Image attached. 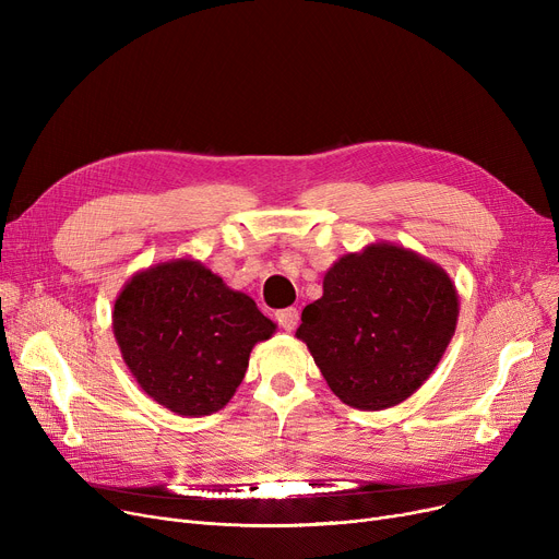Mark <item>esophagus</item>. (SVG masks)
Instances as JSON below:
<instances>
[{"instance_id": "obj_1", "label": "esophagus", "mask_w": 559, "mask_h": 559, "mask_svg": "<svg viewBox=\"0 0 559 559\" xmlns=\"http://www.w3.org/2000/svg\"><path fill=\"white\" fill-rule=\"evenodd\" d=\"M276 321L283 331H295L299 324V310L297 308H283L276 312Z\"/></svg>"}]
</instances>
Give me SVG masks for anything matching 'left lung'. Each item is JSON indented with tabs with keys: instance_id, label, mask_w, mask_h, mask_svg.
I'll list each match as a JSON object with an SVG mask.
<instances>
[{
	"instance_id": "left-lung-1",
	"label": "left lung",
	"mask_w": 559,
	"mask_h": 559,
	"mask_svg": "<svg viewBox=\"0 0 559 559\" xmlns=\"http://www.w3.org/2000/svg\"><path fill=\"white\" fill-rule=\"evenodd\" d=\"M457 314L455 285L439 264L376 242L326 272L324 295L304 308L297 337L342 403L385 409L426 383Z\"/></svg>"
}]
</instances>
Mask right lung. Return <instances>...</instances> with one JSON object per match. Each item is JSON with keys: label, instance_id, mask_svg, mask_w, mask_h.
<instances>
[{"label": "right lung", "instance_id": "1", "mask_svg": "<svg viewBox=\"0 0 559 559\" xmlns=\"http://www.w3.org/2000/svg\"><path fill=\"white\" fill-rule=\"evenodd\" d=\"M274 331L251 297L190 258L138 272L112 310V333L138 385L181 417L222 409L242 383L251 348Z\"/></svg>", "mask_w": 559, "mask_h": 559}]
</instances>
